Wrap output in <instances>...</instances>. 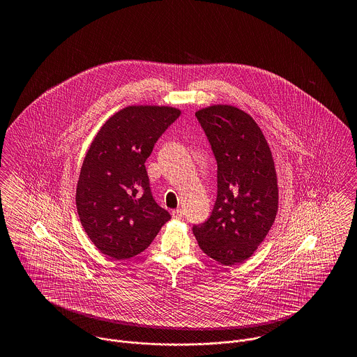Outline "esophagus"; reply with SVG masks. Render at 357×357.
I'll list each match as a JSON object with an SVG mask.
<instances>
[{
	"label": "esophagus",
	"mask_w": 357,
	"mask_h": 357,
	"mask_svg": "<svg viewBox=\"0 0 357 357\" xmlns=\"http://www.w3.org/2000/svg\"><path fill=\"white\" fill-rule=\"evenodd\" d=\"M171 215L174 220H182L183 218V210L182 208H176L171 211Z\"/></svg>",
	"instance_id": "1"
}]
</instances>
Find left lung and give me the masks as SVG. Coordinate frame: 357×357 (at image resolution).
Wrapping results in <instances>:
<instances>
[{"label": "left lung", "instance_id": "obj_1", "mask_svg": "<svg viewBox=\"0 0 357 357\" xmlns=\"http://www.w3.org/2000/svg\"><path fill=\"white\" fill-rule=\"evenodd\" d=\"M217 160V199L192 231L204 253L230 266L246 261L275 220L278 188L272 153L253 118L233 105L195 114Z\"/></svg>", "mask_w": 357, "mask_h": 357}]
</instances>
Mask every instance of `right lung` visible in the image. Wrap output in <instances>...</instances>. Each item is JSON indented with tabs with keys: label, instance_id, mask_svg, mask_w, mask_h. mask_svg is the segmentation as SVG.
<instances>
[{
	"label": "right lung",
	"instance_id": "right-lung-1",
	"mask_svg": "<svg viewBox=\"0 0 357 357\" xmlns=\"http://www.w3.org/2000/svg\"><path fill=\"white\" fill-rule=\"evenodd\" d=\"M172 107H126L102 124L80 170L76 207L86 236L114 259L150 246L170 213L155 202L146 160L179 118Z\"/></svg>",
	"mask_w": 357,
	"mask_h": 357
}]
</instances>
